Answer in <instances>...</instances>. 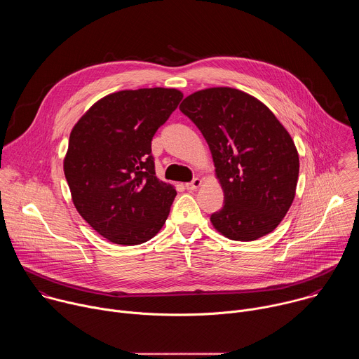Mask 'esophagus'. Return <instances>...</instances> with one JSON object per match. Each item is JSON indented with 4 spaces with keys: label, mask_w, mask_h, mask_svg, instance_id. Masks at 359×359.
<instances>
[{
    "label": "esophagus",
    "mask_w": 359,
    "mask_h": 359,
    "mask_svg": "<svg viewBox=\"0 0 359 359\" xmlns=\"http://www.w3.org/2000/svg\"><path fill=\"white\" fill-rule=\"evenodd\" d=\"M200 186H201V179L194 177L190 183L186 184V189H187V190H196V189H198Z\"/></svg>",
    "instance_id": "1"
}]
</instances>
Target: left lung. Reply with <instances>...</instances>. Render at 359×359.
<instances>
[{"mask_svg":"<svg viewBox=\"0 0 359 359\" xmlns=\"http://www.w3.org/2000/svg\"><path fill=\"white\" fill-rule=\"evenodd\" d=\"M180 111L206 139L224 193L213 227L230 240L271 233L295 197L298 151L288 130L263 104L240 89L217 86L183 99Z\"/></svg>","mask_w":359,"mask_h":359,"instance_id":"obj_1","label":"left lung"}]
</instances>
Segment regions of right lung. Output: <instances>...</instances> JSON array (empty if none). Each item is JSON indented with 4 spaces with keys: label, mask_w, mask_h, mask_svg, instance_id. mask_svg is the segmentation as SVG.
I'll return each mask as SVG.
<instances>
[{
    "label": "right lung",
    "mask_w": 359,
    "mask_h": 359,
    "mask_svg": "<svg viewBox=\"0 0 359 359\" xmlns=\"http://www.w3.org/2000/svg\"><path fill=\"white\" fill-rule=\"evenodd\" d=\"M182 97L175 88L119 90L72 128L64 173L74 206L111 243L142 244L166 223L176 189L156 176L151 139Z\"/></svg>",
    "instance_id": "1"
}]
</instances>
